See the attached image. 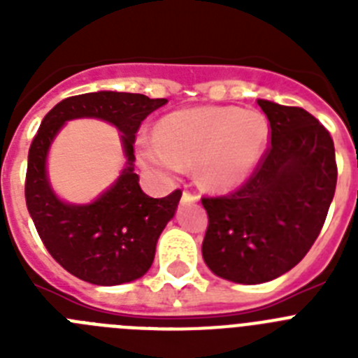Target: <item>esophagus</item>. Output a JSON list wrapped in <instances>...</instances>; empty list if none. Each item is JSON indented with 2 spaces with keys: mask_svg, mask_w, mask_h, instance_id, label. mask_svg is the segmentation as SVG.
Segmentation results:
<instances>
[{
  "mask_svg": "<svg viewBox=\"0 0 358 358\" xmlns=\"http://www.w3.org/2000/svg\"><path fill=\"white\" fill-rule=\"evenodd\" d=\"M197 201H199V194L189 192V189H185V192H182V202H197Z\"/></svg>",
  "mask_w": 358,
  "mask_h": 358,
  "instance_id": "1",
  "label": "esophagus"
}]
</instances>
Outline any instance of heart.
<instances>
[{
    "label": "heart",
    "instance_id": "b5f03b06",
    "mask_svg": "<svg viewBox=\"0 0 358 358\" xmlns=\"http://www.w3.org/2000/svg\"><path fill=\"white\" fill-rule=\"evenodd\" d=\"M268 122L258 110L197 107L177 110L159 123V138L141 143V159L164 173L197 163L199 181L226 189L245 181L268 145Z\"/></svg>",
    "mask_w": 358,
    "mask_h": 358
}]
</instances>
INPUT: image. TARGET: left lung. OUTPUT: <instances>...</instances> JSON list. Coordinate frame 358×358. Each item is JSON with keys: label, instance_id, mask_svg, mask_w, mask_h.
I'll use <instances>...</instances> for the list:
<instances>
[{"label": "left lung", "instance_id": "8db88e82", "mask_svg": "<svg viewBox=\"0 0 358 358\" xmlns=\"http://www.w3.org/2000/svg\"><path fill=\"white\" fill-rule=\"evenodd\" d=\"M268 147L248 181L202 197L208 229L202 258L217 276L256 285L305 258L322 229L337 185L330 132L301 107L258 100Z\"/></svg>", "mask_w": 358, "mask_h": 358}]
</instances>
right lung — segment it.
<instances>
[{
	"mask_svg": "<svg viewBox=\"0 0 358 358\" xmlns=\"http://www.w3.org/2000/svg\"><path fill=\"white\" fill-rule=\"evenodd\" d=\"M166 98L138 93L77 94L64 98L44 116L28 150L24 197L44 248L73 276L93 285H122L150 268L161 231L173 217L182 192L152 199L134 173V140L140 125ZM100 117L124 136L128 169L113 189L87 207H71L55 197L45 179V154L58 129L73 117Z\"/></svg>",
	"mask_w": 358,
	"mask_h": 358,
	"instance_id": "right-lung-1",
	"label": "right lung"
}]
</instances>
